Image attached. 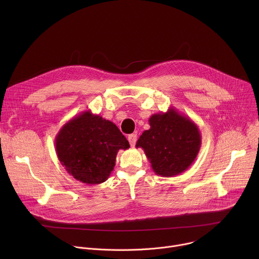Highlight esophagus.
Wrapping results in <instances>:
<instances>
[{
	"mask_svg": "<svg viewBox=\"0 0 259 259\" xmlns=\"http://www.w3.org/2000/svg\"><path fill=\"white\" fill-rule=\"evenodd\" d=\"M136 139H137V135H136V134H130V135L128 136V141H129V143H130V145H131L132 147L135 145Z\"/></svg>",
	"mask_w": 259,
	"mask_h": 259,
	"instance_id": "obj_1",
	"label": "esophagus"
}]
</instances>
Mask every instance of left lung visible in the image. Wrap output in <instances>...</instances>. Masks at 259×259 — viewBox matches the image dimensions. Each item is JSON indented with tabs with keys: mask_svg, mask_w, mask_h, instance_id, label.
<instances>
[{
	"mask_svg": "<svg viewBox=\"0 0 259 259\" xmlns=\"http://www.w3.org/2000/svg\"><path fill=\"white\" fill-rule=\"evenodd\" d=\"M149 123L151 128L143 131L136 147L144 151L154 172L173 177L189 169L202 144L197 124L172 106L166 113L153 115Z\"/></svg>",
	"mask_w": 259,
	"mask_h": 259,
	"instance_id": "left-lung-1",
	"label": "left lung"
}]
</instances>
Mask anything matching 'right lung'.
I'll list each match as a JSON object with an SVG mask.
<instances>
[{
	"label": "right lung",
	"mask_w": 259,
	"mask_h": 259,
	"mask_svg": "<svg viewBox=\"0 0 259 259\" xmlns=\"http://www.w3.org/2000/svg\"><path fill=\"white\" fill-rule=\"evenodd\" d=\"M130 145L119 128L91 110L66 122L55 137L60 164L86 184L104 182L114 170L117 154Z\"/></svg>",
	"instance_id": "obj_1"
}]
</instances>
